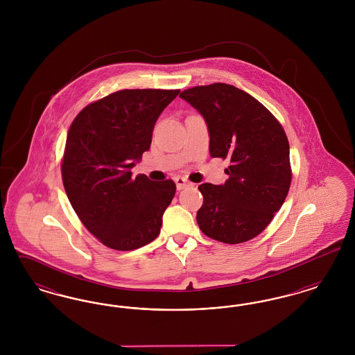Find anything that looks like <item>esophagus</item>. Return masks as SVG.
<instances>
[{
    "mask_svg": "<svg viewBox=\"0 0 355 355\" xmlns=\"http://www.w3.org/2000/svg\"><path fill=\"white\" fill-rule=\"evenodd\" d=\"M174 181H175V186H177L178 190H182V189H185L187 186H191V182L187 181L185 177H175Z\"/></svg>",
    "mask_w": 355,
    "mask_h": 355,
    "instance_id": "34e87169",
    "label": "esophagus"
}]
</instances>
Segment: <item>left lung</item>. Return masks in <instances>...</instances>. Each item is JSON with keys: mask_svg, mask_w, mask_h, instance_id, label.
Instances as JSON below:
<instances>
[{"mask_svg": "<svg viewBox=\"0 0 355 355\" xmlns=\"http://www.w3.org/2000/svg\"><path fill=\"white\" fill-rule=\"evenodd\" d=\"M180 97L205 119L210 155L230 159L223 185L198 186V226L223 243L246 242L266 229L285 202L291 182L286 133L261 102L233 85L196 86Z\"/></svg>", "mask_w": 355, "mask_h": 355, "instance_id": "1", "label": "left lung"}]
</instances>
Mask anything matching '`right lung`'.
Instances as JSON below:
<instances>
[{
  "instance_id": "add662e5",
  "label": "right lung",
  "mask_w": 355,
  "mask_h": 355,
  "mask_svg": "<svg viewBox=\"0 0 355 355\" xmlns=\"http://www.w3.org/2000/svg\"><path fill=\"white\" fill-rule=\"evenodd\" d=\"M180 90L125 89L84 107L70 125L62 182L85 227L114 250L154 241L175 184L154 182L132 168L150 149L153 129Z\"/></svg>"
}]
</instances>
